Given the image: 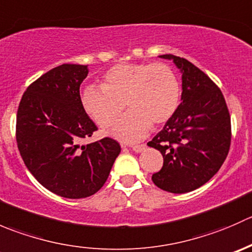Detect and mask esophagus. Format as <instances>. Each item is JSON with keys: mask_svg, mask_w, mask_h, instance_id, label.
Masks as SVG:
<instances>
[{"mask_svg": "<svg viewBox=\"0 0 252 252\" xmlns=\"http://www.w3.org/2000/svg\"><path fill=\"white\" fill-rule=\"evenodd\" d=\"M145 147H146V145H145V144H141V145H134V146H131V150H133L134 152H136V154H139V152L144 151Z\"/></svg>", "mask_w": 252, "mask_h": 252, "instance_id": "34e87169", "label": "esophagus"}]
</instances>
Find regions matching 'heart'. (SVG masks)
<instances>
[{"instance_id": "1", "label": "heart", "mask_w": 252, "mask_h": 252, "mask_svg": "<svg viewBox=\"0 0 252 252\" xmlns=\"http://www.w3.org/2000/svg\"><path fill=\"white\" fill-rule=\"evenodd\" d=\"M100 88L89 86L81 94V106L101 128H108L123 110L128 112L112 134L123 141H138L173 117L180 101V84L164 63H123L108 69Z\"/></svg>"}]
</instances>
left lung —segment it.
I'll use <instances>...</instances> for the list:
<instances>
[{
    "label": "left lung",
    "instance_id": "obj_1",
    "mask_svg": "<svg viewBox=\"0 0 252 252\" xmlns=\"http://www.w3.org/2000/svg\"><path fill=\"white\" fill-rule=\"evenodd\" d=\"M173 61L182 73V102L163 129L147 142L163 156V167L152 182L173 194L192 191L207 183L227 157L230 116L222 91L202 70L185 58Z\"/></svg>",
    "mask_w": 252,
    "mask_h": 252
}]
</instances>
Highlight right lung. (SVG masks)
Returning a JSON list of instances; mask_svg holds the SVG:
<instances>
[{
	"mask_svg": "<svg viewBox=\"0 0 252 252\" xmlns=\"http://www.w3.org/2000/svg\"><path fill=\"white\" fill-rule=\"evenodd\" d=\"M88 73V65L70 63L48 70L27 89L17 113V144L25 166L42 187L67 199L97 192L121 152L111 138L80 145L97 130L79 93Z\"/></svg>",
	"mask_w": 252,
	"mask_h": 252,
	"instance_id": "right-lung-1",
	"label": "right lung"
}]
</instances>
